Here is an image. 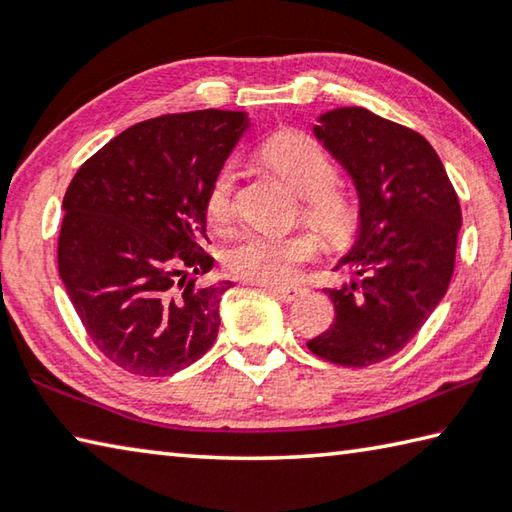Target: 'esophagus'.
Masks as SVG:
<instances>
[{
  "mask_svg": "<svg viewBox=\"0 0 512 512\" xmlns=\"http://www.w3.org/2000/svg\"><path fill=\"white\" fill-rule=\"evenodd\" d=\"M266 291L282 302H293L302 296L300 287H273V284H266Z\"/></svg>",
  "mask_w": 512,
  "mask_h": 512,
  "instance_id": "obj_1",
  "label": "esophagus"
}]
</instances>
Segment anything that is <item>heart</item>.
Masks as SVG:
<instances>
[{
	"label": "heart",
	"mask_w": 512,
	"mask_h": 512,
	"mask_svg": "<svg viewBox=\"0 0 512 512\" xmlns=\"http://www.w3.org/2000/svg\"><path fill=\"white\" fill-rule=\"evenodd\" d=\"M264 160L289 180L302 196V219L323 232L327 239L343 241L357 225L348 194L334 187L339 171L327 151L314 137L298 131H287L268 140L262 149ZM239 171L232 162L214 173L205 194V210L214 225H228L235 219V194ZM318 241L314 235H268L248 232L225 250V268L230 275L257 284H289L296 280L300 266L314 259Z\"/></svg>",
	"instance_id": "1"
}]
</instances>
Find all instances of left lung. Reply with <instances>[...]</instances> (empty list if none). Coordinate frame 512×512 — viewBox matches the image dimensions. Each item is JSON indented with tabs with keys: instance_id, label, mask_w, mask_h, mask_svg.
I'll return each instance as SVG.
<instances>
[{
	"instance_id": "left-lung-1",
	"label": "left lung",
	"mask_w": 512,
	"mask_h": 512,
	"mask_svg": "<svg viewBox=\"0 0 512 512\" xmlns=\"http://www.w3.org/2000/svg\"><path fill=\"white\" fill-rule=\"evenodd\" d=\"M314 135L350 173L359 235L339 266L352 273L327 289L336 318L307 348L345 368L400 352L447 293L461 205L433 146L420 133L366 108L318 117Z\"/></svg>"
}]
</instances>
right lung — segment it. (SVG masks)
I'll return each mask as SVG.
<instances>
[{
    "instance_id": "right-lung-1",
    "label": "right lung",
    "mask_w": 512,
    "mask_h": 512,
    "mask_svg": "<svg viewBox=\"0 0 512 512\" xmlns=\"http://www.w3.org/2000/svg\"><path fill=\"white\" fill-rule=\"evenodd\" d=\"M246 128L235 110L146 119L85 160L67 187L60 280L92 343L131 375H173L216 341L232 282L196 287L214 266L201 248L205 194Z\"/></svg>"
}]
</instances>
